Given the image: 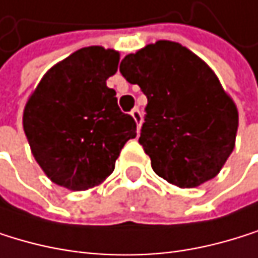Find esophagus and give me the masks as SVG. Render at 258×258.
I'll use <instances>...</instances> for the list:
<instances>
[{
	"instance_id": "esophagus-1",
	"label": "esophagus",
	"mask_w": 258,
	"mask_h": 258,
	"mask_svg": "<svg viewBox=\"0 0 258 258\" xmlns=\"http://www.w3.org/2000/svg\"><path fill=\"white\" fill-rule=\"evenodd\" d=\"M131 115H132V118L135 119L137 127L140 129V126H142V112H140V109H139V107H135V109L131 112Z\"/></svg>"
}]
</instances>
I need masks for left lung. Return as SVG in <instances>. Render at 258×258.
I'll return each mask as SVG.
<instances>
[{
	"label": "left lung",
	"instance_id": "left-lung-1",
	"mask_svg": "<svg viewBox=\"0 0 258 258\" xmlns=\"http://www.w3.org/2000/svg\"><path fill=\"white\" fill-rule=\"evenodd\" d=\"M119 73L148 98L139 143L154 173L180 188L218 174L235 146L238 112L207 63L159 40L127 54Z\"/></svg>",
	"mask_w": 258,
	"mask_h": 258
}]
</instances>
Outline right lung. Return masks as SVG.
Returning <instances> with one entry per match:
<instances>
[{
    "instance_id": "obj_1",
    "label": "right lung",
    "mask_w": 258,
    "mask_h": 258,
    "mask_svg": "<svg viewBox=\"0 0 258 258\" xmlns=\"http://www.w3.org/2000/svg\"><path fill=\"white\" fill-rule=\"evenodd\" d=\"M119 54L102 46L82 48L40 81L29 98L23 127L37 163L68 190H88L112 174L135 119L118 107L106 81L118 70Z\"/></svg>"
}]
</instances>
